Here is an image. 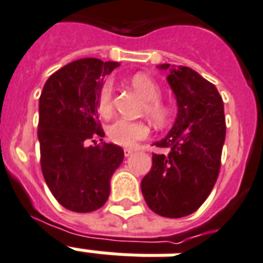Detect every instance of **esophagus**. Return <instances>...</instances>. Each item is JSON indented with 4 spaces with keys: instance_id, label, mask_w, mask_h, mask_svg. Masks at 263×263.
Segmentation results:
<instances>
[{
    "instance_id": "esophagus-1",
    "label": "esophagus",
    "mask_w": 263,
    "mask_h": 263,
    "mask_svg": "<svg viewBox=\"0 0 263 263\" xmlns=\"http://www.w3.org/2000/svg\"><path fill=\"white\" fill-rule=\"evenodd\" d=\"M134 152H135V150H132V149H124V156H125V157H129L131 154H134Z\"/></svg>"
}]
</instances>
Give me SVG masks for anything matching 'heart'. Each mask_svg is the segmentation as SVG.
<instances>
[{
    "instance_id": "1",
    "label": "heart",
    "mask_w": 263,
    "mask_h": 263,
    "mask_svg": "<svg viewBox=\"0 0 263 263\" xmlns=\"http://www.w3.org/2000/svg\"><path fill=\"white\" fill-rule=\"evenodd\" d=\"M132 87L139 92L146 99L145 111L154 123L163 125L168 118V109L161 103L160 96L161 89L154 81L146 74H135L131 78ZM98 113L100 117L109 118L113 114V84L106 81L100 88L98 96ZM150 129L143 123L129 121V120H117L107 128V136L116 145L132 147L140 140L149 138Z\"/></svg>"
}]
</instances>
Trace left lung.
Returning <instances> with one entry per match:
<instances>
[{"instance_id":"1","label":"left lung","mask_w":263,"mask_h":263,"mask_svg":"<svg viewBox=\"0 0 263 263\" xmlns=\"http://www.w3.org/2000/svg\"><path fill=\"white\" fill-rule=\"evenodd\" d=\"M168 70L167 81L176 98L178 114L168 135L154 145L149 174L140 182L146 204L165 218L197 211L218 179L226 124L223 102L214 84L186 66Z\"/></svg>"}]
</instances>
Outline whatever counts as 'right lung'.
<instances>
[{"instance_id": "right-lung-1", "label": "right lung", "mask_w": 263, "mask_h": 263, "mask_svg": "<svg viewBox=\"0 0 263 263\" xmlns=\"http://www.w3.org/2000/svg\"><path fill=\"white\" fill-rule=\"evenodd\" d=\"M118 66L96 58L74 60L48 78L40 96L44 179L58 203L70 211L102 207L109 198L110 179L123 163L120 146L96 142L105 136L98 120V96L103 78Z\"/></svg>"}]
</instances>
